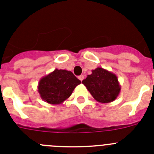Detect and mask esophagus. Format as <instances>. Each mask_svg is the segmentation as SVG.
<instances>
[{"label":"esophagus","mask_w":154,"mask_h":154,"mask_svg":"<svg viewBox=\"0 0 154 154\" xmlns=\"http://www.w3.org/2000/svg\"><path fill=\"white\" fill-rule=\"evenodd\" d=\"M78 78H79V80H80V81H82V80H84V75H80V76H79V77H78Z\"/></svg>","instance_id":"obj_1"}]
</instances>
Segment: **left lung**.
I'll return each mask as SVG.
<instances>
[{"mask_svg": "<svg viewBox=\"0 0 154 154\" xmlns=\"http://www.w3.org/2000/svg\"><path fill=\"white\" fill-rule=\"evenodd\" d=\"M97 102L107 103L117 99L121 90L116 74L102 67L92 70V74L82 81Z\"/></svg>", "mask_w": 154, "mask_h": 154, "instance_id": "obj_1", "label": "left lung"}]
</instances>
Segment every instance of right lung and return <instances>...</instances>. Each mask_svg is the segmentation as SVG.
I'll return each mask as SVG.
<instances>
[{"label":"right lung","mask_w":154,"mask_h":154,"mask_svg":"<svg viewBox=\"0 0 154 154\" xmlns=\"http://www.w3.org/2000/svg\"><path fill=\"white\" fill-rule=\"evenodd\" d=\"M80 83L71 71L55 69L40 80L37 89L43 100L57 105L66 100Z\"/></svg>","instance_id":"obj_1"}]
</instances>
